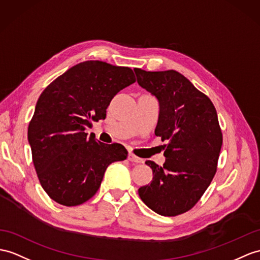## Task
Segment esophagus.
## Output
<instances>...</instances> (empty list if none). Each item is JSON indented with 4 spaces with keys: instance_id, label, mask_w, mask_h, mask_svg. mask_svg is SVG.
<instances>
[{
    "instance_id": "1",
    "label": "esophagus",
    "mask_w": 260,
    "mask_h": 260,
    "mask_svg": "<svg viewBox=\"0 0 260 260\" xmlns=\"http://www.w3.org/2000/svg\"><path fill=\"white\" fill-rule=\"evenodd\" d=\"M128 160L131 161V162H136V163H141V162H143L142 159H140V157H139V156L135 155L134 153H129V154H128Z\"/></svg>"
}]
</instances>
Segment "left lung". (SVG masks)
Masks as SVG:
<instances>
[{
    "instance_id": "8db88e82",
    "label": "left lung",
    "mask_w": 260,
    "mask_h": 260,
    "mask_svg": "<svg viewBox=\"0 0 260 260\" xmlns=\"http://www.w3.org/2000/svg\"><path fill=\"white\" fill-rule=\"evenodd\" d=\"M138 84L159 100L154 134L164 144L166 162L145 161L153 179L139 196L162 216L191 210L210 186L223 143L217 112L211 99L175 71L145 72L135 68Z\"/></svg>"
}]
</instances>
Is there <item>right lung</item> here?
I'll return each mask as SVG.
<instances>
[{
	"mask_svg": "<svg viewBox=\"0 0 260 260\" xmlns=\"http://www.w3.org/2000/svg\"><path fill=\"white\" fill-rule=\"evenodd\" d=\"M135 81L129 67L87 60L41 93L27 138L41 185L56 203H85L97 193L109 164L126 159L123 145L88 138L85 130L105 119L112 98Z\"/></svg>",
	"mask_w": 260,
	"mask_h": 260,
	"instance_id": "obj_1",
	"label": "right lung"
}]
</instances>
